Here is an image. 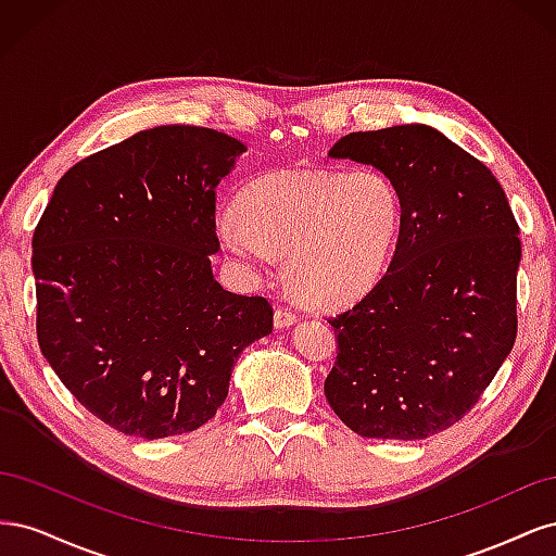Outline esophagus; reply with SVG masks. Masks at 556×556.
<instances>
[{
	"instance_id": "obj_1",
	"label": "esophagus",
	"mask_w": 556,
	"mask_h": 556,
	"mask_svg": "<svg viewBox=\"0 0 556 556\" xmlns=\"http://www.w3.org/2000/svg\"><path fill=\"white\" fill-rule=\"evenodd\" d=\"M296 319H299V313H296V311H290V308H282V306H278V308H276V313H274V323H276V327H278V329H285V327L294 325Z\"/></svg>"
}]
</instances>
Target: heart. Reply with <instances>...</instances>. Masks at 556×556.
<instances>
[{
    "label": "heart",
    "mask_w": 556,
    "mask_h": 556,
    "mask_svg": "<svg viewBox=\"0 0 556 556\" xmlns=\"http://www.w3.org/2000/svg\"><path fill=\"white\" fill-rule=\"evenodd\" d=\"M220 245L248 271L285 257V276L315 306H341L384 276L403 206L392 178L374 166L343 172L292 166L252 178Z\"/></svg>",
    "instance_id": "1"
}]
</instances>
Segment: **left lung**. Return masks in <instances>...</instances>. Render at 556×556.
<instances>
[{
  "label": "left lung",
  "instance_id": "left-lung-1",
  "mask_svg": "<svg viewBox=\"0 0 556 556\" xmlns=\"http://www.w3.org/2000/svg\"><path fill=\"white\" fill-rule=\"evenodd\" d=\"M329 157L390 176L403 220L387 274L329 317L325 394L364 439L422 441L459 422L510 355L519 227L494 174L429 125L352 131Z\"/></svg>",
  "mask_w": 556,
  "mask_h": 556
}]
</instances>
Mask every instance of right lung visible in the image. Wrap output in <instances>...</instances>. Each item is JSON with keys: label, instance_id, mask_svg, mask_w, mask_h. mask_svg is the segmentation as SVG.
<instances>
[{"label": "right lung", "instance_id": "1", "mask_svg": "<svg viewBox=\"0 0 556 556\" xmlns=\"http://www.w3.org/2000/svg\"><path fill=\"white\" fill-rule=\"evenodd\" d=\"M245 146L162 125L80 160L31 237L39 348L83 408L139 439L199 429L243 348L274 329L264 296L213 278L215 188Z\"/></svg>", "mask_w": 556, "mask_h": 556}]
</instances>
